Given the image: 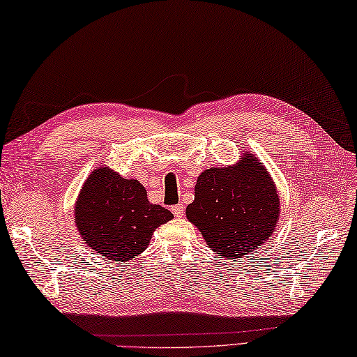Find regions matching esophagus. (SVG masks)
Returning <instances> with one entry per match:
<instances>
[{"label":"esophagus","mask_w":357,"mask_h":357,"mask_svg":"<svg viewBox=\"0 0 357 357\" xmlns=\"http://www.w3.org/2000/svg\"><path fill=\"white\" fill-rule=\"evenodd\" d=\"M172 211L176 218H183L184 211H185V206H184V204H176V206L172 207Z\"/></svg>","instance_id":"esophagus-1"}]
</instances>
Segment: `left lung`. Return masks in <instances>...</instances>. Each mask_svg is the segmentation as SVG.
<instances>
[{
	"instance_id": "8db88e82",
	"label": "left lung",
	"mask_w": 357,
	"mask_h": 357,
	"mask_svg": "<svg viewBox=\"0 0 357 357\" xmlns=\"http://www.w3.org/2000/svg\"><path fill=\"white\" fill-rule=\"evenodd\" d=\"M185 215L215 253L233 261L271 238L279 196L264 164L247 153L236 165L202 172Z\"/></svg>"
}]
</instances>
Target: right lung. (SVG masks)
<instances>
[{
    "label": "right lung",
    "instance_id": "right-lung-1",
    "mask_svg": "<svg viewBox=\"0 0 357 357\" xmlns=\"http://www.w3.org/2000/svg\"><path fill=\"white\" fill-rule=\"evenodd\" d=\"M173 218L151 204L139 181L96 167L75 204V225L90 248L109 261L126 262L149 247L151 234Z\"/></svg>",
    "mask_w": 357,
    "mask_h": 357
}]
</instances>
